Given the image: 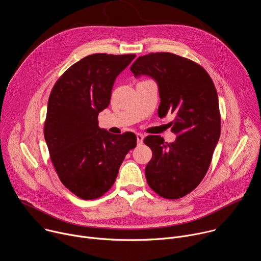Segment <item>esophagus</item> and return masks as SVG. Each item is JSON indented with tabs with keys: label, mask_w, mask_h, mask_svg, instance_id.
<instances>
[{
	"label": "esophagus",
	"mask_w": 261,
	"mask_h": 261,
	"mask_svg": "<svg viewBox=\"0 0 261 261\" xmlns=\"http://www.w3.org/2000/svg\"><path fill=\"white\" fill-rule=\"evenodd\" d=\"M136 138H137V143H138V144H142L144 136H143L141 133H137V134H136Z\"/></svg>",
	"instance_id": "34e87169"
}]
</instances>
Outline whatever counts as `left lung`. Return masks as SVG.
I'll use <instances>...</instances> for the list:
<instances>
[{"label": "left lung", "mask_w": 261, "mask_h": 261, "mask_svg": "<svg viewBox=\"0 0 261 261\" xmlns=\"http://www.w3.org/2000/svg\"><path fill=\"white\" fill-rule=\"evenodd\" d=\"M134 76L152 77L161 98L158 115L174 114L171 131L177 135L167 143L149 135L144 143L152 158L145 168L148 186L165 199H180L194 191L209 169L220 136L218 95L212 79L198 63L168 52L138 57L130 67Z\"/></svg>", "instance_id": "left-lung-1"}]
</instances>
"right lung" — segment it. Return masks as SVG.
<instances>
[{"mask_svg": "<svg viewBox=\"0 0 261 261\" xmlns=\"http://www.w3.org/2000/svg\"><path fill=\"white\" fill-rule=\"evenodd\" d=\"M135 54L88 55L67 68L50 93L44 136L62 185L83 200L105 195L115 184L132 132L112 134L98 126V114L111 102L116 77Z\"/></svg>", "mask_w": 261, "mask_h": 261, "instance_id": "add662e5", "label": "right lung"}]
</instances>
